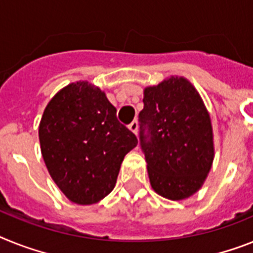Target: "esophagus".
<instances>
[{
	"mask_svg": "<svg viewBox=\"0 0 253 253\" xmlns=\"http://www.w3.org/2000/svg\"><path fill=\"white\" fill-rule=\"evenodd\" d=\"M128 128H130L133 133H137V128H139V123H137V121H132V122L128 125Z\"/></svg>",
	"mask_w": 253,
	"mask_h": 253,
	"instance_id": "1",
	"label": "esophagus"
}]
</instances>
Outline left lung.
I'll return each instance as SVG.
<instances>
[{
    "mask_svg": "<svg viewBox=\"0 0 253 253\" xmlns=\"http://www.w3.org/2000/svg\"><path fill=\"white\" fill-rule=\"evenodd\" d=\"M139 140L152 188L167 199L194 194L213 161L210 114L192 84L171 77L144 90Z\"/></svg>",
    "mask_w": 253,
    "mask_h": 253,
    "instance_id": "left-lung-1",
    "label": "left lung"
}]
</instances>
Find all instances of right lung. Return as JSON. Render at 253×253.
<instances>
[{
    "instance_id": "1",
    "label": "right lung",
    "mask_w": 253,
    "mask_h": 253,
    "mask_svg": "<svg viewBox=\"0 0 253 253\" xmlns=\"http://www.w3.org/2000/svg\"><path fill=\"white\" fill-rule=\"evenodd\" d=\"M48 172L69 201L92 205L116 185L121 163L137 137L117 120V109L88 82L68 84L51 99L40 123Z\"/></svg>"
}]
</instances>
